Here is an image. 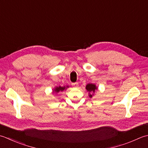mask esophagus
<instances>
[{
    "instance_id": "esophagus-1",
    "label": "esophagus",
    "mask_w": 148,
    "mask_h": 148,
    "mask_svg": "<svg viewBox=\"0 0 148 148\" xmlns=\"http://www.w3.org/2000/svg\"><path fill=\"white\" fill-rule=\"evenodd\" d=\"M72 85L74 86V87H77V86H78V83L76 82V83H72Z\"/></svg>"
}]
</instances>
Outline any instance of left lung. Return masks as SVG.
Instances as JSON below:
<instances>
[{
	"label": "left lung",
	"instance_id": "left-lung-1",
	"mask_svg": "<svg viewBox=\"0 0 148 148\" xmlns=\"http://www.w3.org/2000/svg\"><path fill=\"white\" fill-rule=\"evenodd\" d=\"M86 89L87 90V91L89 92H95V90L97 89V87L95 86V85H94V84H88L86 86ZM94 94H90L89 95V97H92V95H93Z\"/></svg>",
	"mask_w": 148,
	"mask_h": 148
}]
</instances>
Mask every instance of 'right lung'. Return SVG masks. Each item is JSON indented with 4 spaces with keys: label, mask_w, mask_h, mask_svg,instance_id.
<instances>
[{
    "label": "right lung",
    "mask_w": 148,
    "mask_h": 148,
    "mask_svg": "<svg viewBox=\"0 0 148 148\" xmlns=\"http://www.w3.org/2000/svg\"><path fill=\"white\" fill-rule=\"evenodd\" d=\"M66 87H68V86H66ZM66 88L65 86H58V87H56L55 88V89L54 90V92H62Z\"/></svg>",
    "instance_id": "obj_1"
}]
</instances>
